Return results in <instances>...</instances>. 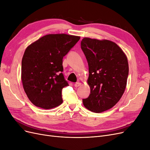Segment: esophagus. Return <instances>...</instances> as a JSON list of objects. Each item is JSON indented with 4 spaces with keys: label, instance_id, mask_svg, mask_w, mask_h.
Returning a JSON list of instances; mask_svg holds the SVG:
<instances>
[{
    "label": "esophagus",
    "instance_id": "1",
    "mask_svg": "<svg viewBox=\"0 0 150 150\" xmlns=\"http://www.w3.org/2000/svg\"><path fill=\"white\" fill-rule=\"evenodd\" d=\"M81 83H79V82H78V83H76L75 84H74V86H75V87H79V86H81Z\"/></svg>",
    "mask_w": 150,
    "mask_h": 150
}]
</instances>
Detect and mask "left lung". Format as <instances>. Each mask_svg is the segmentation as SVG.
<instances>
[{"label":"left lung","instance_id":"1","mask_svg":"<svg viewBox=\"0 0 150 150\" xmlns=\"http://www.w3.org/2000/svg\"><path fill=\"white\" fill-rule=\"evenodd\" d=\"M81 47L89 66L91 92L83 99L86 108L94 112L110 110L123 94L129 73L128 59L114 42L84 38Z\"/></svg>","mask_w":150,"mask_h":150}]
</instances>
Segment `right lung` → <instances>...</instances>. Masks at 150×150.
<instances>
[{"mask_svg": "<svg viewBox=\"0 0 150 150\" xmlns=\"http://www.w3.org/2000/svg\"><path fill=\"white\" fill-rule=\"evenodd\" d=\"M79 39V36L66 34H48L26 48L21 79L25 93L35 106L48 110L62 104V89L69 86L62 73V59Z\"/></svg>", "mask_w": 150, "mask_h": 150, "instance_id": "obj_1", "label": "right lung"}]
</instances>
